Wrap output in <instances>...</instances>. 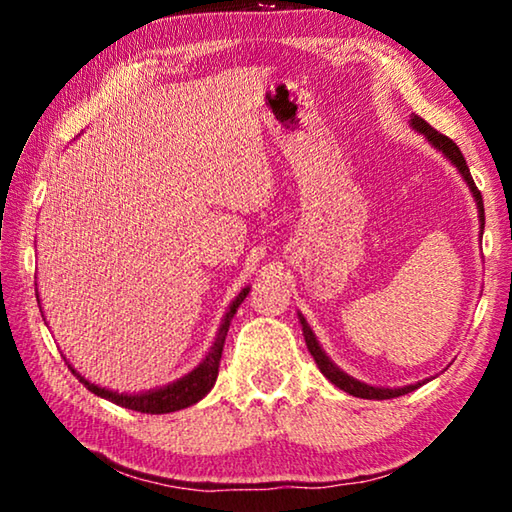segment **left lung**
<instances>
[{
	"mask_svg": "<svg viewBox=\"0 0 512 512\" xmlns=\"http://www.w3.org/2000/svg\"><path fill=\"white\" fill-rule=\"evenodd\" d=\"M411 124H413L415 131H420L424 137H427V140H429L433 146H436L438 151H443V153L447 155V158L456 164L458 171L463 173V178L467 180V185H470L472 194H474V198H476V205H479L481 228H483V223H485V214H483V198H481V192H479V189H476V185H474L472 173H470V167H467V162H465V158H463L461 149H458V146H456L452 140H449L447 135L438 133L436 128H431V126L427 124V121H424L422 117L413 115ZM300 323H302V332H305L307 348H309V352H311V357H314L316 366L320 368V372H323V375H325L329 381H332L334 386H339L341 391L350 393V395H354V397H363V400H391V397L406 395V393H411V391H415V388H420V386H422V384H411V386H404V388H375V386H366V384H361V381L348 377V375H345L343 370L336 368L334 363L327 359V354H325L323 350H320V345H318V341H316L314 332H311V327L307 325V320L302 318V316H300Z\"/></svg>",
	"mask_w": 512,
	"mask_h": 512,
	"instance_id": "obj_1",
	"label": "left lung"
}]
</instances>
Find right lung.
Here are the masks:
<instances>
[{
    "label": "right lung",
    "instance_id": "add662e5",
    "mask_svg": "<svg viewBox=\"0 0 512 512\" xmlns=\"http://www.w3.org/2000/svg\"><path fill=\"white\" fill-rule=\"evenodd\" d=\"M246 296H248V289L241 291L239 296L235 298V302H232V307H230L228 314H225V320H223V325L219 329V336H216V341L210 348V352H207V357H205L201 366H198L194 372H189L187 377L176 381V384L160 388V391H149V393H142V395H119V393L106 391V388H99V386L90 384V381L83 379L72 366H69V370H72V375H76V379H79L90 393L99 395V397H106V400L124 406V409L151 413V415L187 409V406H192L198 400H203V397L212 391L214 381H216V377H219L223 343H225V336H228L230 320H232V316H235L237 307L246 300Z\"/></svg>",
    "mask_w": 512,
    "mask_h": 512
}]
</instances>
